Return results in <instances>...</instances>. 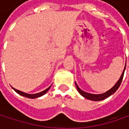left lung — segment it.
I'll return each instance as SVG.
<instances>
[{"label": "left lung", "instance_id": "8db88e82", "mask_svg": "<svg viewBox=\"0 0 129 129\" xmlns=\"http://www.w3.org/2000/svg\"><path fill=\"white\" fill-rule=\"evenodd\" d=\"M125 69H126V65H125V67H124L123 71L122 72L121 76L119 78V80H118V82L116 83V85L113 87L111 89H110L109 90H108V91L106 92H104V93H103V94H98H98H91V93H88V92L83 91V90H82L78 87V85H77V83L75 82V85H76V87H77V91L79 92V93H80L82 96H83L84 98H85L86 99L90 100V101H99L104 100V99L108 98L109 96H111L112 94H113V93L118 89L119 86L121 85V83L122 82L123 77Z\"/></svg>", "mask_w": 129, "mask_h": 129}]
</instances>
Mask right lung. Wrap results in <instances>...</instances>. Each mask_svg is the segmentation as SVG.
<instances>
[{
  "mask_svg": "<svg viewBox=\"0 0 129 129\" xmlns=\"http://www.w3.org/2000/svg\"><path fill=\"white\" fill-rule=\"evenodd\" d=\"M51 87V86H49L48 88H47L46 90H44V91L42 92H38V93H36V94H28V93H26V92H23L22 91H20V90H16V89H15V88H13V89L15 90V91L17 92L18 94H19V95H22V96L24 97H26V98H31V99H34V98H39V97H41L44 95V94H46L47 92V91L49 90V88Z\"/></svg>",
  "mask_w": 129,
  "mask_h": 129,
  "instance_id": "add662e5",
  "label": "right lung"
}]
</instances>
